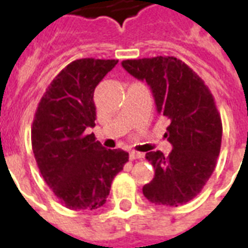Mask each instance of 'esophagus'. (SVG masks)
Returning a JSON list of instances; mask_svg holds the SVG:
<instances>
[{
	"instance_id": "34e87169",
	"label": "esophagus",
	"mask_w": 248,
	"mask_h": 248,
	"mask_svg": "<svg viewBox=\"0 0 248 248\" xmlns=\"http://www.w3.org/2000/svg\"><path fill=\"white\" fill-rule=\"evenodd\" d=\"M145 156L143 153H138V151H130V159L134 161V159H142Z\"/></svg>"
}]
</instances>
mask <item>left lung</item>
Listing matches in <instances>:
<instances>
[{
    "instance_id": "left-lung-1",
    "label": "left lung",
    "mask_w": 248,
    "mask_h": 248,
    "mask_svg": "<svg viewBox=\"0 0 248 248\" xmlns=\"http://www.w3.org/2000/svg\"><path fill=\"white\" fill-rule=\"evenodd\" d=\"M122 66L150 86L156 111L169 121V155L149 151L155 175L142 191L151 203L178 207L202 191L218 159L222 119L208 87L191 67L175 57L126 60Z\"/></svg>"
}]
</instances>
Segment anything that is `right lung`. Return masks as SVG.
Returning <instances> with one entry per match:
<instances>
[{
	"instance_id": "obj_1",
	"label": "right lung",
	"mask_w": 248,
	"mask_h": 248,
	"mask_svg": "<svg viewBox=\"0 0 248 248\" xmlns=\"http://www.w3.org/2000/svg\"><path fill=\"white\" fill-rule=\"evenodd\" d=\"M118 60H76L46 89L31 126L40 172L70 210H97L106 203L114 177L129 153L105 149L89 131L95 126L94 90Z\"/></svg>"
}]
</instances>
